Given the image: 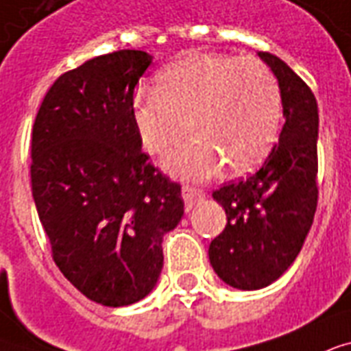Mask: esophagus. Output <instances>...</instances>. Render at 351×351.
Listing matches in <instances>:
<instances>
[{
  "label": "esophagus",
  "mask_w": 351,
  "mask_h": 351,
  "mask_svg": "<svg viewBox=\"0 0 351 351\" xmlns=\"http://www.w3.org/2000/svg\"><path fill=\"white\" fill-rule=\"evenodd\" d=\"M183 199L186 208H192L195 203L205 199V192L199 189H194V186H183Z\"/></svg>",
  "instance_id": "34e87169"
}]
</instances>
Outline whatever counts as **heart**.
I'll list each match as a JSON object with an SVG mask.
<instances>
[{
  "label": "heart",
  "instance_id": "1",
  "mask_svg": "<svg viewBox=\"0 0 351 351\" xmlns=\"http://www.w3.org/2000/svg\"><path fill=\"white\" fill-rule=\"evenodd\" d=\"M138 141L161 154L186 128L195 137L165 157L168 172L208 179L256 168L276 143L282 95L274 73L254 56L190 53L157 75L156 89H141L132 104Z\"/></svg>",
  "mask_w": 351,
  "mask_h": 351
}]
</instances>
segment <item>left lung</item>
Segmentation results:
<instances>
[{
	"instance_id": "8db88e82",
	"label": "left lung",
	"mask_w": 351,
	"mask_h": 351,
	"mask_svg": "<svg viewBox=\"0 0 351 351\" xmlns=\"http://www.w3.org/2000/svg\"><path fill=\"white\" fill-rule=\"evenodd\" d=\"M278 80L284 128L278 145L256 172L214 190L227 225L208 247L225 284L252 291L273 284L295 262L313 223L317 186L319 108L308 84L271 53H260Z\"/></svg>"
}]
</instances>
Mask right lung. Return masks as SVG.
Masks as SVG:
<instances>
[{"mask_svg":"<svg viewBox=\"0 0 351 351\" xmlns=\"http://www.w3.org/2000/svg\"><path fill=\"white\" fill-rule=\"evenodd\" d=\"M152 56L122 49L60 75L38 110L31 184L54 263L102 306L138 302L183 216L181 184L141 150L133 89Z\"/></svg>","mask_w":351,"mask_h":351,"instance_id":"obj_1","label":"right lung"}]
</instances>
